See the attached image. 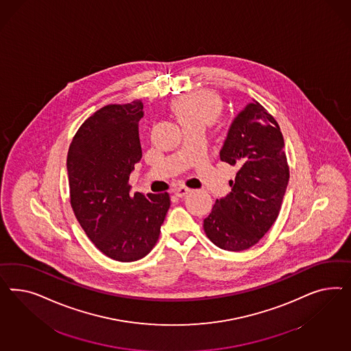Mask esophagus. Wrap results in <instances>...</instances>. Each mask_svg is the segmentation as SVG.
<instances>
[{"label":"esophagus","instance_id":"obj_1","mask_svg":"<svg viewBox=\"0 0 351 351\" xmlns=\"http://www.w3.org/2000/svg\"><path fill=\"white\" fill-rule=\"evenodd\" d=\"M189 191H191V189H189V188H185V186H180V188H178V189L175 191V195H176V197H179V198H181V197L186 195V194H188Z\"/></svg>","mask_w":351,"mask_h":351}]
</instances>
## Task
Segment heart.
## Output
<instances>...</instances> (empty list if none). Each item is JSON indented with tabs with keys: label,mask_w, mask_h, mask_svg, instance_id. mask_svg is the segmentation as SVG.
I'll return each instance as SVG.
<instances>
[{
	"label": "heart",
	"mask_w": 351,
	"mask_h": 351,
	"mask_svg": "<svg viewBox=\"0 0 351 351\" xmlns=\"http://www.w3.org/2000/svg\"><path fill=\"white\" fill-rule=\"evenodd\" d=\"M172 112L184 128L208 126L221 114V99L211 91H193L172 103Z\"/></svg>",
	"instance_id": "heart-1"
}]
</instances>
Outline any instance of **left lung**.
I'll return each instance as SVG.
<instances>
[{
	"label": "left lung",
	"instance_id": "left-lung-1",
	"mask_svg": "<svg viewBox=\"0 0 351 351\" xmlns=\"http://www.w3.org/2000/svg\"><path fill=\"white\" fill-rule=\"evenodd\" d=\"M220 160L238 169L232 191L216 199L203 229L226 251L255 245L276 223L289 179L285 140L274 117L254 100L234 118Z\"/></svg>",
	"mask_w": 351,
	"mask_h": 351
}]
</instances>
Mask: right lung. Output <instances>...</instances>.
Masks as SVG:
<instances>
[{
  "mask_svg": "<svg viewBox=\"0 0 351 351\" xmlns=\"http://www.w3.org/2000/svg\"><path fill=\"white\" fill-rule=\"evenodd\" d=\"M141 100L96 110L75 132L66 157L71 206L104 255L130 263L153 250L170 208L169 193L131 194L130 173L141 160Z\"/></svg>",
  "mask_w": 351,
  "mask_h": 351,
  "instance_id": "obj_1",
  "label": "right lung"
}]
</instances>
